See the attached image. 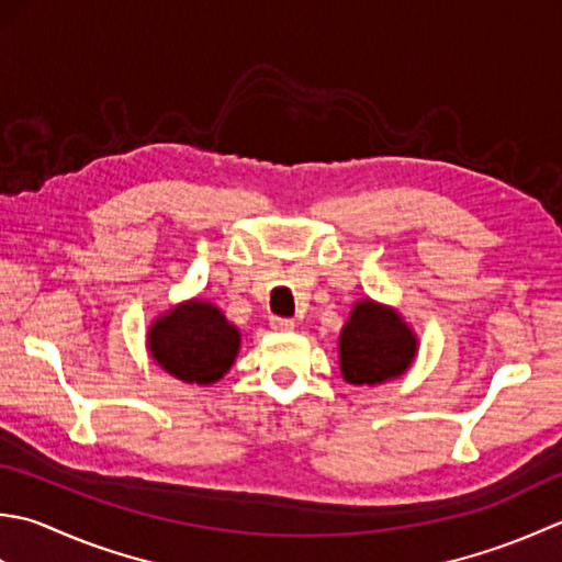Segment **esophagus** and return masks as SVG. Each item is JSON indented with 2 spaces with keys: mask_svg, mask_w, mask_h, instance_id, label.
<instances>
[{
  "mask_svg": "<svg viewBox=\"0 0 562 562\" xmlns=\"http://www.w3.org/2000/svg\"><path fill=\"white\" fill-rule=\"evenodd\" d=\"M269 325H271V329H277V331H291L295 327L291 317H277V315L269 319Z\"/></svg>",
  "mask_w": 562,
  "mask_h": 562,
  "instance_id": "1",
  "label": "esophagus"
}]
</instances>
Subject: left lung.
<instances>
[{"label":"left lung","mask_w":562,"mask_h":562,"mask_svg":"<svg viewBox=\"0 0 562 562\" xmlns=\"http://www.w3.org/2000/svg\"><path fill=\"white\" fill-rule=\"evenodd\" d=\"M417 339L391 307L361 301L341 329L339 366L351 385H375L407 371Z\"/></svg>","instance_id":"obj_1"}]
</instances>
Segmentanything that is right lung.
Returning <instances> with one entry per match:
<instances>
[{"instance_id": "1", "label": "right lung", "mask_w": 562, "mask_h": 562, "mask_svg": "<svg viewBox=\"0 0 562 562\" xmlns=\"http://www.w3.org/2000/svg\"><path fill=\"white\" fill-rule=\"evenodd\" d=\"M153 359L184 383L209 385L231 369L239 331L211 303H184L159 317L147 335Z\"/></svg>"}]
</instances>
